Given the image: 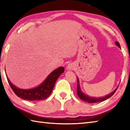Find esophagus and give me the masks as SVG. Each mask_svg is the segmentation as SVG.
<instances>
[{"instance_id":"34e87169","label":"esophagus","mask_w":130,"mask_h":130,"mask_svg":"<svg viewBox=\"0 0 130 130\" xmlns=\"http://www.w3.org/2000/svg\"><path fill=\"white\" fill-rule=\"evenodd\" d=\"M74 68V67L73 64H72V63H69V64L67 67V69L71 70H73Z\"/></svg>"}]
</instances>
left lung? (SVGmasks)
I'll list each match as a JSON object with an SVG mask.
<instances>
[{
  "instance_id": "1",
  "label": "left lung",
  "mask_w": 130,
  "mask_h": 130,
  "mask_svg": "<svg viewBox=\"0 0 130 130\" xmlns=\"http://www.w3.org/2000/svg\"><path fill=\"white\" fill-rule=\"evenodd\" d=\"M115 43L116 44V45L120 47H120V45L119 42H115ZM77 82H78V85H77V94H78L79 97L82 100L84 101L85 102H87L88 103H97V102H103L104 101H106V99H108L109 98L111 97L114 94V93L116 92V91L117 90V88L118 87H117V88L113 92H112V93H111L109 94H108L104 96H102V97L101 98H95V97H91V96H88L86 94H85L84 93H83V92H82L81 90L80 87L79 85V79L77 78Z\"/></svg>"
}]
</instances>
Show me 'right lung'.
<instances>
[{"label": "right lung", "instance_id": "1", "mask_svg": "<svg viewBox=\"0 0 130 130\" xmlns=\"http://www.w3.org/2000/svg\"><path fill=\"white\" fill-rule=\"evenodd\" d=\"M64 70L63 67L58 68L50 74L45 81L43 82L40 85L29 89H23L17 88L10 82L7 75V78L10 87L18 97L24 100L37 101L42 100L48 97L51 94L57 79L61 74L63 73Z\"/></svg>", "mask_w": 130, "mask_h": 130}]
</instances>
